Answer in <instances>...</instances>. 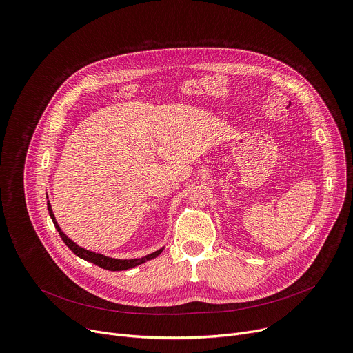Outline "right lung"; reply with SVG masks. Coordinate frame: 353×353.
Instances as JSON below:
<instances>
[{
  "instance_id": "add662e5",
  "label": "right lung",
  "mask_w": 353,
  "mask_h": 353,
  "mask_svg": "<svg viewBox=\"0 0 353 353\" xmlns=\"http://www.w3.org/2000/svg\"><path fill=\"white\" fill-rule=\"evenodd\" d=\"M47 210H48V214H50V218H52L59 234L61 236L63 241L68 245V248L72 251V253L75 256H78L79 259L85 260V261H89V263H93L94 265L103 268V270H109V271H124V270H130V268H134L137 265H141L149 260H152L155 257H158L162 251H163V247L157 250L155 253H150L142 259H132V260H117V259H112V257H108V256H103V254H99V253H93V251L90 250H86L81 245H78L77 243H74L63 230L59 226L56 218H54V214H53V210H52V205H50V201H47Z\"/></svg>"
}]
</instances>
